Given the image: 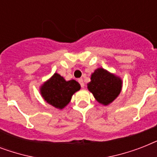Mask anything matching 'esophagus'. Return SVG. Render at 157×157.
<instances>
[{"label": "esophagus", "mask_w": 157, "mask_h": 157, "mask_svg": "<svg viewBox=\"0 0 157 157\" xmlns=\"http://www.w3.org/2000/svg\"><path fill=\"white\" fill-rule=\"evenodd\" d=\"M78 82L80 83V85H81V87H82V88H84V86H85V84H84V82H83V79H82V78L78 79Z\"/></svg>", "instance_id": "1"}]
</instances>
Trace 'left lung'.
I'll return each mask as SVG.
<instances>
[{"label":"left lung","mask_w":157,"mask_h":157,"mask_svg":"<svg viewBox=\"0 0 157 157\" xmlns=\"http://www.w3.org/2000/svg\"><path fill=\"white\" fill-rule=\"evenodd\" d=\"M90 80L87 88L96 100L105 106L112 103L121 91V79L102 67L92 73Z\"/></svg>","instance_id":"8db88e82"}]
</instances>
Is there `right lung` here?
<instances>
[{
	"label": "right lung",
	"mask_w": 157,
	"mask_h": 157,
	"mask_svg": "<svg viewBox=\"0 0 157 157\" xmlns=\"http://www.w3.org/2000/svg\"><path fill=\"white\" fill-rule=\"evenodd\" d=\"M80 89V84L75 80L67 81L59 74L54 73L40 86V91L46 103L56 108L63 109L70 103L74 93Z\"/></svg>",
	"instance_id": "obj_1"
}]
</instances>
